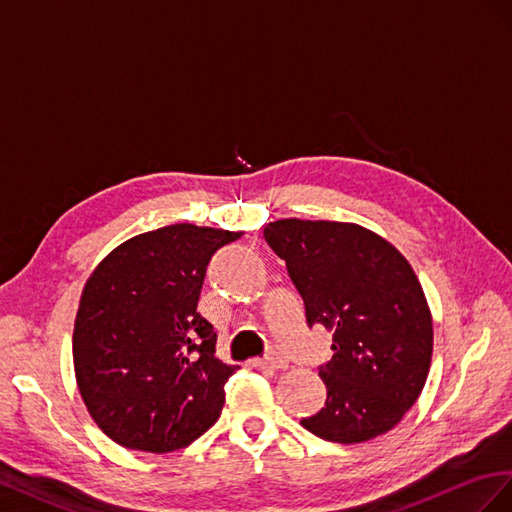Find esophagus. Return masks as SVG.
Masks as SVG:
<instances>
[{"mask_svg": "<svg viewBox=\"0 0 512 512\" xmlns=\"http://www.w3.org/2000/svg\"><path fill=\"white\" fill-rule=\"evenodd\" d=\"M259 364H261V367H266V369L281 371V369H287L289 362L281 354H268L264 360H259Z\"/></svg>", "mask_w": 512, "mask_h": 512, "instance_id": "obj_1", "label": "esophagus"}]
</instances>
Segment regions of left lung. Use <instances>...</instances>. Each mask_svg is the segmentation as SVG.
Masks as SVG:
<instances>
[{"label":"left lung","instance_id":"obj_1","mask_svg":"<svg viewBox=\"0 0 512 512\" xmlns=\"http://www.w3.org/2000/svg\"><path fill=\"white\" fill-rule=\"evenodd\" d=\"M264 238L285 259L306 324L332 330L334 354L319 367L326 405L300 425L339 444L397 427L433 354L431 311L410 261L356 223L283 218L264 227Z\"/></svg>","mask_w":512,"mask_h":512}]
</instances>
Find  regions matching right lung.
<instances>
[{"instance_id":"obj_1","label":"right lung","mask_w":512,"mask_h":512,"mask_svg":"<svg viewBox=\"0 0 512 512\" xmlns=\"http://www.w3.org/2000/svg\"><path fill=\"white\" fill-rule=\"evenodd\" d=\"M240 233L191 223L126 240L87 279L72 332L81 399L115 444L171 452L221 416L236 367L197 313L206 268Z\"/></svg>"}]
</instances>
